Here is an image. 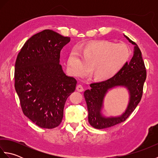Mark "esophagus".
<instances>
[{
    "mask_svg": "<svg viewBox=\"0 0 158 158\" xmlns=\"http://www.w3.org/2000/svg\"><path fill=\"white\" fill-rule=\"evenodd\" d=\"M76 89H77V90L78 92H82L83 90H84V89H83V87L81 85H78L77 86V88H76Z\"/></svg>",
    "mask_w": 158,
    "mask_h": 158,
    "instance_id": "esophagus-1",
    "label": "esophagus"
}]
</instances>
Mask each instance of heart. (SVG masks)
Segmentation results:
<instances>
[{
    "label": "heart",
    "mask_w": 158,
    "mask_h": 158,
    "mask_svg": "<svg viewBox=\"0 0 158 158\" xmlns=\"http://www.w3.org/2000/svg\"><path fill=\"white\" fill-rule=\"evenodd\" d=\"M130 50L123 43L98 41L72 50L67 58V66L72 75L83 77L92 68V77L106 81L115 76L129 60Z\"/></svg>",
    "instance_id": "b5f03b06"
}]
</instances>
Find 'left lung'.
<instances>
[{
	"label": "left lung",
	"instance_id": "1",
	"mask_svg": "<svg viewBox=\"0 0 158 158\" xmlns=\"http://www.w3.org/2000/svg\"><path fill=\"white\" fill-rule=\"evenodd\" d=\"M124 36L135 46L134 54L129 63L126 62L115 76L104 81L90 84L91 89L84 92L88 110V122L96 129H104L125 121L138 105L141 100L144 83L147 73L141 52L135 42L127 36ZM117 86L126 88L129 94V101L127 109L117 116L106 117L103 115V99L109 90Z\"/></svg>",
	"mask_w": 158,
	"mask_h": 158
}]
</instances>
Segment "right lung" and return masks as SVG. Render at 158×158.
Instances as JSON below:
<instances>
[{
    "mask_svg": "<svg viewBox=\"0 0 158 158\" xmlns=\"http://www.w3.org/2000/svg\"><path fill=\"white\" fill-rule=\"evenodd\" d=\"M70 41L52 30L31 36L15 64V88L24 115L36 125L52 129L62 122L67 98L77 80L66 75L60 64V52Z\"/></svg>",
    "mask_w": 158,
    "mask_h": 158,
    "instance_id": "add662e5",
    "label": "right lung"
}]
</instances>
